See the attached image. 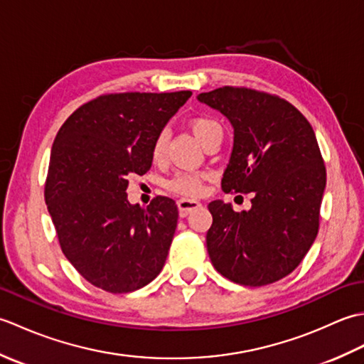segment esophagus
<instances>
[{
	"instance_id": "34e87169",
	"label": "esophagus",
	"mask_w": 364,
	"mask_h": 364,
	"mask_svg": "<svg viewBox=\"0 0 364 364\" xmlns=\"http://www.w3.org/2000/svg\"><path fill=\"white\" fill-rule=\"evenodd\" d=\"M176 205H178V211H180L181 218H186V215H189L191 213H194L198 210V208H202V205L196 202V200H189V198H180Z\"/></svg>"
}]
</instances>
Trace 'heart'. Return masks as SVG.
Returning a JSON list of instances; mask_svg holds the SVG:
<instances>
[{
    "mask_svg": "<svg viewBox=\"0 0 364 364\" xmlns=\"http://www.w3.org/2000/svg\"><path fill=\"white\" fill-rule=\"evenodd\" d=\"M191 129L200 142L206 146L214 139H222L220 123L210 117V115H197L191 120ZM168 144L167 129H161L156 134L151 145V158L154 162H159L166 158ZM203 175L194 172H181L170 178L166 188L173 194L183 197H198L203 192Z\"/></svg>",
    "mask_w": 364,
    "mask_h": 364,
    "instance_id": "heart-1",
    "label": "heart"
}]
</instances>
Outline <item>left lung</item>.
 I'll list each match as a JSON object with an SVG mask.
<instances>
[{"mask_svg": "<svg viewBox=\"0 0 364 364\" xmlns=\"http://www.w3.org/2000/svg\"><path fill=\"white\" fill-rule=\"evenodd\" d=\"M198 100L235 128L222 191L252 194L249 211L236 213L222 200L208 205L213 266L253 288L282 280L305 258L319 231L327 172L314 131L296 106L262 90L223 86Z\"/></svg>", "mask_w": 364, "mask_h": 364, "instance_id": "left-lung-1", "label": "left lung"}]
</instances>
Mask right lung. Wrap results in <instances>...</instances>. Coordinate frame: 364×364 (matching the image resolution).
I'll use <instances>...</instances> for the list:
<instances>
[{"mask_svg": "<svg viewBox=\"0 0 364 364\" xmlns=\"http://www.w3.org/2000/svg\"><path fill=\"white\" fill-rule=\"evenodd\" d=\"M191 90L100 95L80 106L54 139L45 203L65 258L97 288L125 294L164 266L178 222L172 198L142 208L128 180L151 167V145Z\"/></svg>", "mask_w": 364, "mask_h": 364, "instance_id": "add662e5", "label": "right lung"}]
</instances>
